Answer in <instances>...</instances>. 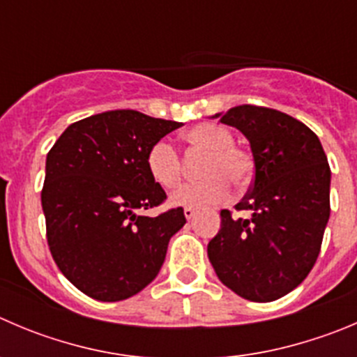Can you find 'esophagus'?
<instances>
[{
	"label": "esophagus",
	"instance_id": "1",
	"mask_svg": "<svg viewBox=\"0 0 357 357\" xmlns=\"http://www.w3.org/2000/svg\"><path fill=\"white\" fill-rule=\"evenodd\" d=\"M184 215H185V219L191 220L192 217L196 215V210L195 208H184Z\"/></svg>",
	"mask_w": 357,
	"mask_h": 357
}]
</instances>
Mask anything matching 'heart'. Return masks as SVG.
<instances>
[{
	"label": "heart",
	"instance_id": "1",
	"mask_svg": "<svg viewBox=\"0 0 357 357\" xmlns=\"http://www.w3.org/2000/svg\"><path fill=\"white\" fill-rule=\"evenodd\" d=\"M185 144L205 152L206 159L199 168L202 182L184 185L169 196L173 206L215 205L229 195V185L243 188L252 176V159L235 145V137L227 128L212 122H203L184 133ZM147 169L152 181L162 189H173L182 181L181 155L166 140L155 142L147 154Z\"/></svg>",
	"mask_w": 357,
	"mask_h": 357
}]
</instances>
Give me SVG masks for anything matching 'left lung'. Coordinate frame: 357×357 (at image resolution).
I'll return each mask as SVG.
<instances>
[{
  "label": "left lung",
  "instance_id": "1",
  "mask_svg": "<svg viewBox=\"0 0 357 357\" xmlns=\"http://www.w3.org/2000/svg\"><path fill=\"white\" fill-rule=\"evenodd\" d=\"M249 140L254 182L238 210L220 212V229L206 252L226 287L250 301H273L310 273L329 219V172L317 135L273 108L240 105L215 114Z\"/></svg>",
  "mask_w": 357,
  "mask_h": 357
}]
</instances>
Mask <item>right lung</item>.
I'll use <instances>...</instances> for the list:
<instances>
[{
    "label": "right lung",
    "instance_id": "add662e5",
    "mask_svg": "<svg viewBox=\"0 0 357 357\" xmlns=\"http://www.w3.org/2000/svg\"><path fill=\"white\" fill-rule=\"evenodd\" d=\"M181 122L112 110L68 126L47 154L42 208L54 261L77 289L100 301L135 296L158 277L184 210H137L166 199L147 154Z\"/></svg>",
    "mask_w": 357,
    "mask_h": 357
}]
</instances>
